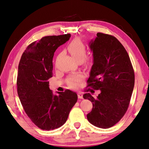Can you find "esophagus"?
Masks as SVG:
<instances>
[{
	"mask_svg": "<svg viewBox=\"0 0 149 149\" xmlns=\"http://www.w3.org/2000/svg\"><path fill=\"white\" fill-rule=\"evenodd\" d=\"M78 96L79 99H83V94L81 93H78Z\"/></svg>",
	"mask_w": 149,
	"mask_h": 149,
	"instance_id": "1",
	"label": "esophagus"
}]
</instances>
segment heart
Returning <instances> with one entry per match:
<instances>
[{"label":"heart","mask_w":149,"mask_h":149,"mask_svg":"<svg viewBox=\"0 0 149 149\" xmlns=\"http://www.w3.org/2000/svg\"><path fill=\"white\" fill-rule=\"evenodd\" d=\"M71 55L79 63L84 61L85 65H89L91 63V60L89 58L85 59L87 55V48L80 40L76 39L72 41L68 47ZM83 79V76L79 74L71 76L67 79V83L70 87L75 88L78 85L79 83Z\"/></svg>","instance_id":"heart-1"}]
</instances>
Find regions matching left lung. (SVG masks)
Segmentation results:
<instances>
[{
    "label": "left lung",
    "mask_w": 149,
    "mask_h": 149,
    "mask_svg": "<svg viewBox=\"0 0 149 149\" xmlns=\"http://www.w3.org/2000/svg\"><path fill=\"white\" fill-rule=\"evenodd\" d=\"M89 47L93 53V65L88 86L100 90L101 93L96 98L90 93L83 95L93 103L87 118L97 127L110 128L128 109L134 86V69L127 51L114 36L97 33Z\"/></svg>",
    "instance_id": "1"
}]
</instances>
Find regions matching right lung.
<instances>
[{
  "label": "right lung",
  "mask_w": 149,
  "mask_h": 149,
  "mask_svg": "<svg viewBox=\"0 0 149 149\" xmlns=\"http://www.w3.org/2000/svg\"><path fill=\"white\" fill-rule=\"evenodd\" d=\"M70 37V33L44 37L30 44L20 60L18 95L26 115L42 130H53L63 125L78 100L77 94L70 90L53 95L49 88L54 53Z\"/></svg>",
  "instance_id": "add662e5"
}]
</instances>
